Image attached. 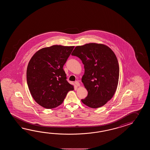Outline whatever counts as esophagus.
<instances>
[{"label": "esophagus", "mask_w": 150, "mask_h": 150, "mask_svg": "<svg viewBox=\"0 0 150 150\" xmlns=\"http://www.w3.org/2000/svg\"><path fill=\"white\" fill-rule=\"evenodd\" d=\"M75 84L76 85V86H80V83L78 81H75Z\"/></svg>", "instance_id": "34e87169"}]
</instances>
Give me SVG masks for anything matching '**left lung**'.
Listing matches in <instances>:
<instances>
[{"mask_svg":"<svg viewBox=\"0 0 150 150\" xmlns=\"http://www.w3.org/2000/svg\"><path fill=\"white\" fill-rule=\"evenodd\" d=\"M71 54L79 58L84 65L81 81L88 95L81 101L92 108L105 105L118 85L120 69L114 52L105 45L91 43L76 46Z\"/></svg>","mask_w":150,"mask_h":150,"instance_id":"8db88e82","label":"left lung"}]
</instances>
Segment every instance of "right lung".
<instances>
[{"label": "right lung", "mask_w": 150, "mask_h": 150, "mask_svg": "<svg viewBox=\"0 0 150 150\" xmlns=\"http://www.w3.org/2000/svg\"><path fill=\"white\" fill-rule=\"evenodd\" d=\"M74 46L54 45L42 48L33 56L27 69V81L32 97L45 108L61 105L74 90L63 67Z\"/></svg>", "instance_id": "1"}]
</instances>
